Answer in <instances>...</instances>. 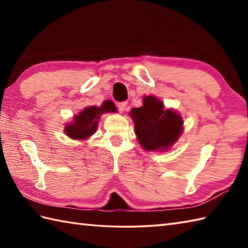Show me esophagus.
<instances>
[{
  "label": "esophagus",
  "mask_w": 248,
  "mask_h": 248,
  "mask_svg": "<svg viewBox=\"0 0 248 248\" xmlns=\"http://www.w3.org/2000/svg\"><path fill=\"white\" fill-rule=\"evenodd\" d=\"M125 107H127V103L125 102H120L117 104V108H118V110L120 113H124V109H125Z\"/></svg>",
  "instance_id": "1"
}]
</instances>
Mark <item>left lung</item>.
<instances>
[{
  "instance_id": "obj_1",
  "label": "left lung",
  "mask_w": 248,
  "mask_h": 248,
  "mask_svg": "<svg viewBox=\"0 0 248 248\" xmlns=\"http://www.w3.org/2000/svg\"><path fill=\"white\" fill-rule=\"evenodd\" d=\"M129 115L139 143L146 151L170 149L183 133L182 116L176 109L165 108L155 96H144L143 105L133 108Z\"/></svg>"
}]
</instances>
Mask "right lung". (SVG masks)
<instances>
[{
  "mask_svg": "<svg viewBox=\"0 0 248 248\" xmlns=\"http://www.w3.org/2000/svg\"><path fill=\"white\" fill-rule=\"evenodd\" d=\"M115 104L110 100L105 101L100 107H87L73 117L71 123L65 124L64 132L71 140H84L96 133L99 119L104 113H116Z\"/></svg>",
  "mask_w": 248,
  "mask_h": 248,
  "instance_id": "1",
  "label": "right lung"
}]
</instances>
